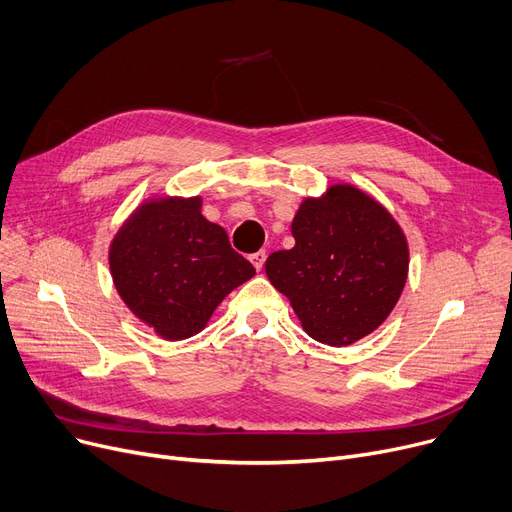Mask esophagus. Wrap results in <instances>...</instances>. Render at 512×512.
Listing matches in <instances>:
<instances>
[{
	"label": "esophagus",
	"mask_w": 512,
	"mask_h": 512,
	"mask_svg": "<svg viewBox=\"0 0 512 512\" xmlns=\"http://www.w3.org/2000/svg\"><path fill=\"white\" fill-rule=\"evenodd\" d=\"M265 259H267V253H265V251H257V253H253V255H251V263L255 265V270H257V272H259L261 267H263Z\"/></svg>",
	"instance_id": "34e87169"
}]
</instances>
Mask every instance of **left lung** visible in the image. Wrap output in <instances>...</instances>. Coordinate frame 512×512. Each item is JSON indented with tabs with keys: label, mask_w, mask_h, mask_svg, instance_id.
I'll use <instances>...</instances> for the list:
<instances>
[{
	"label": "left lung",
	"mask_w": 512,
	"mask_h": 512,
	"mask_svg": "<svg viewBox=\"0 0 512 512\" xmlns=\"http://www.w3.org/2000/svg\"><path fill=\"white\" fill-rule=\"evenodd\" d=\"M294 247L272 253L265 274L317 342L348 346L378 330L409 274L407 236L390 211L353 184L305 199Z\"/></svg>",
	"instance_id": "obj_1"
}]
</instances>
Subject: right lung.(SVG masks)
I'll use <instances>...</instances> for the list:
<instances>
[{"label":"right lung","instance_id":"1","mask_svg":"<svg viewBox=\"0 0 512 512\" xmlns=\"http://www.w3.org/2000/svg\"><path fill=\"white\" fill-rule=\"evenodd\" d=\"M201 197H159L134 209L110 245V272L126 307L164 340L201 332L228 294L255 276Z\"/></svg>","mask_w":512,"mask_h":512}]
</instances>
